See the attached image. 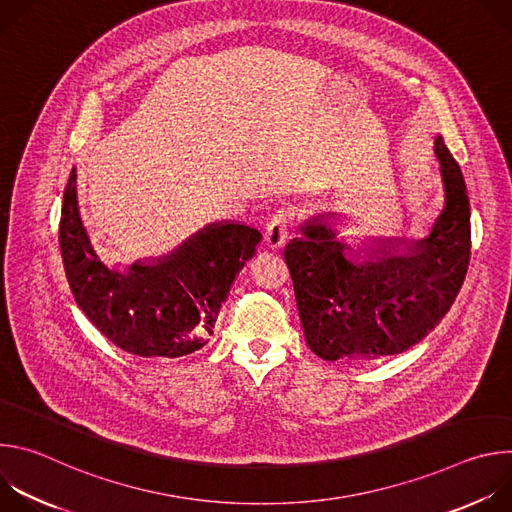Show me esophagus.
<instances>
[{
    "label": "esophagus",
    "instance_id": "obj_1",
    "mask_svg": "<svg viewBox=\"0 0 512 512\" xmlns=\"http://www.w3.org/2000/svg\"><path fill=\"white\" fill-rule=\"evenodd\" d=\"M289 227H291V212L287 208H281L277 210L271 218L269 223L265 227V235H263V241L269 249H277L285 243L287 239V233H289Z\"/></svg>",
    "mask_w": 512,
    "mask_h": 512
}]
</instances>
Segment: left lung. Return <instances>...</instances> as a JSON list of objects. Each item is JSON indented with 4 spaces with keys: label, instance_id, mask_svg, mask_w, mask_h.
<instances>
[{
    "label": "left lung",
    "instance_id": "1",
    "mask_svg": "<svg viewBox=\"0 0 512 512\" xmlns=\"http://www.w3.org/2000/svg\"><path fill=\"white\" fill-rule=\"evenodd\" d=\"M446 208L427 239L405 253L393 241L356 261L320 218L300 227L285 263L294 281L306 342L324 360L401 354L450 312L470 263V202L460 166L435 137Z\"/></svg>",
    "mask_w": 512,
    "mask_h": 512
}]
</instances>
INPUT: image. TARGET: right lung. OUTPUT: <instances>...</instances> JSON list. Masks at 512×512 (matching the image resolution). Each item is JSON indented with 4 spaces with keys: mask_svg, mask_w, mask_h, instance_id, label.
Segmentation results:
<instances>
[{
    "mask_svg": "<svg viewBox=\"0 0 512 512\" xmlns=\"http://www.w3.org/2000/svg\"><path fill=\"white\" fill-rule=\"evenodd\" d=\"M58 241L72 296L105 338L143 358H178L210 340L218 310L261 233L239 223L208 225L156 263L137 261L121 273L87 235L72 168Z\"/></svg>",
    "mask_w": 512,
    "mask_h": 512,
    "instance_id": "1",
    "label": "right lung"
}]
</instances>
